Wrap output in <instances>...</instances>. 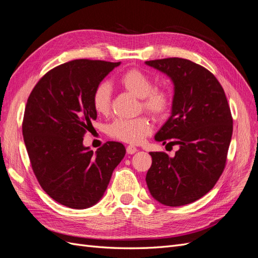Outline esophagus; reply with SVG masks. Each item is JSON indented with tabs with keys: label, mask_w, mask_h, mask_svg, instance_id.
Segmentation results:
<instances>
[{
	"label": "esophagus",
	"mask_w": 258,
	"mask_h": 258,
	"mask_svg": "<svg viewBox=\"0 0 258 258\" xmlns=\"http://www.w3.org/2000/svg\"><path fill=\"white\" fill-rule=\"evenodd\" d=\"M126 151H127V154L132 155V154H135L136 152H138V148L135 145H128L126 147Z\"/></svg>",
	"instance_id": "1"
}]
</instances>
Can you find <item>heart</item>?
<instances>
[{
	"instance_id": "b5f03b06",
	"label": "heart",
	"mask_w": 258,
	"mask_h": 258,
	"mask_svg": "<svg viewBox=\"0 0 258 258\" xmlns=\"http://www.w3.org/2000/svg\"><path fill=\"white\" fill-rule=\"evenodd\" d=\"M121 88L139 98V110L151 113L157 118L166 117L172 104L170 91L165 87H154L151 75L140 69H130L118 77ZM92 106L100 115H106L112 105V88L107 83H101L91 97ZM152 132V122L146 115L136 118H117L107 127V134L118 141L139 144Z\"/></svg>"
}]
</instances>
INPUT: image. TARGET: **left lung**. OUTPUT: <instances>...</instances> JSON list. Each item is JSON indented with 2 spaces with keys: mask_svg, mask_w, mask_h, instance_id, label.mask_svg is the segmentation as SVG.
Here are the masks:
<instances>
[{
  "mask_svg": "<svg viewBox=\"0 0 258 258\" xmlns=\"http://www.w3.org/2000/svg\"><path fill=\"white\" fill-rule=\"evenodd\" d=\"M174 84L172 114L156 141L179 145L173 158L151 152L146 184L160 204L179 207L204 197L222 175L232 136V116L224 89L209 70L183 58L145 61Z\"/></svg>",
  "mask_w": 258,
  "mask_h": 258,
  "instance_id": "obj_1",
  "label": "left lung"
}]
</instances>
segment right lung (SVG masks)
Segmentation results:
<instances>
[{
	"label": "right lung",
	"instance_id": "add662e5",
	"mask_svg": "<svg viewBox=\"0 0 258 258\" xmlns=\"http://www.w3.org/2000/svg\"><path fill=\"white\" fill-rule=\"evenodd\" d=\"M120 62L77 59L51 69L27 101L22 135L33 172L45 192L68 208L86 209L102 198L126 154L108 141L97 153L83 145L97 112L91 97Z\"/></svg>",
	"mask_w": 258,
	"mask_h": 258
}]
</instances>
